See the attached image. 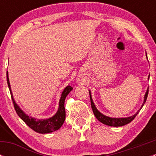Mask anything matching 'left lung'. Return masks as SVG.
Segmentation results:
<instances>
[{"mask_svg":"<svg viewBox=\"0 0 156 156\" xmlns=\"http://www.w3.org/2000/svg\"><path fill=\"white\" fill-rule=\"evenodd\" d=\"M148 92H149V88L147 89L146 90V93L144 96V103H143L142 106L141 108L136 112V114H134L133 115L130 116V117H127V118H111V117H108V116L104 115L102 114L101 112L97 110V108H96L95 105H94V102H93L92 100V97H91V94H90V91L89 90V94H90V103H91V108H92L93 110V112H94V115L96 116V118L97 119V120L100 121L101 123L104 124V125H108V126H112V127H121V126H123V125H127V124L130 123V122L134 119V118L136 117V115L139 113V112L140 111V109L142 108L143 106H144V103H146V99H147L148 97Z\"/></svg>","mask_w":156,"mask_h":156,"instance_id":"obj_1","label":"left lung"}]
</instances>
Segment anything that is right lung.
Wrapping results in <instances>:
<instances>
[{"instance_id":"1","label":"right lung","mask_w":156,"mask_h":156,"mask_svg":"<svg viewBox=\"0 0 156 156\" xmlns=\"http://www.w3.org/2000/svg\"><path fill=\"white\" fill-rule=\"evenodd\" d=\"M7 84H8L9 89H10V91L11 97H12L14 108H15V110L16 112L17 115H18L20 117V119H21L28 126L31 127L33 130L40 133H48L59 130L61 127V126L63 125L64 121H65L66 119V110L65 106H64V103H65V100L66 98L67 95H68L69 93H70V91L73 89L71 86H67V87L63 90V91H62V94H61L60 100H59V108H58L56 113L53 116V117L47 119H37L32 117H29V115H27L21 108L19 107V106L15 102V100H14L13 99V96H12V91H11L10 81H9L8 78V72H7Z\"/></svg>"}]
</instances>
